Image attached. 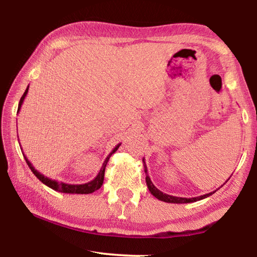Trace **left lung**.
<instances>
[{"mask_svg": "<svg viewBox=\"0 0 257 257\" xmlns=\"http://www.w3.org/2000/svg\"><path fill=\"white\" fill-rule=\"evenodd\" d=\"M144 161V160H143ZM144 169H145V173H146V185H147V188L151 191V194L153 195L154 197H156L160 201L165 202V203H175V204H185V203H194V202H197V201H201V199L206 198L208 196H211L212 194H214L215 191L214 190L212 191V193H208L205 195H202V196H197V197H191V198H186V197H177V196H172V195H168L165 193H162L160 189L156 188L154 186L153 182H152L151 178L149 176V173H147V168H146V164L144 162ZM229 180V179H228ZM227 180V181H228Z\"/></svg>", "mask_w": 257, "mask_h": 257, "instance_id": "8db88e82", "label": "left lung"}]
</instances>
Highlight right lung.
Segmentation results:
<instances>
[{
    "instance_id": "1",
    "label": "right lung",
    "mask_w": 257,
    "mask_h": 257,
    "mask_svg": "<svg viewBox=\"0 0 257 257\" xmlns=\"http://www.w3.org/2000/svg\"><path fill=\"white\" fill-rule=\"evenodd\" d=\"M28 88H29V86L27 87V88H26L24 95L20 98V102H19V105H18V112L20 111L21 105H23V103H24V99L26 97V95H27V93H28ZM120 145H121V143H120V144L116 145L114 149L112 150L111 153L106 156V159H105V161H104V163L102 164V168H101V170H99V172L97 173V176L95 177L93 180L86 182V184H81V185H71V184H67V182L56 181V180H53V179H50V178H47L44 175H42L40 171H37L36 169L33 167V164L30 163V161L27 159V156H26L24 153L23 154H24V158L26 160V162H27L28 167L30 168V170L33 171L34 175L36 176L38 179H40L43 182V184L46 185L47 187H50V188H52L53 190H56V191H60V193H64V194H90V193H94V191H96L97 189L101 188V186L103 185L104 172H105L106 164L108 162V160H110L111 155L113 153H115V151L119 149Z\"/></svg>"
}]
</instances>
